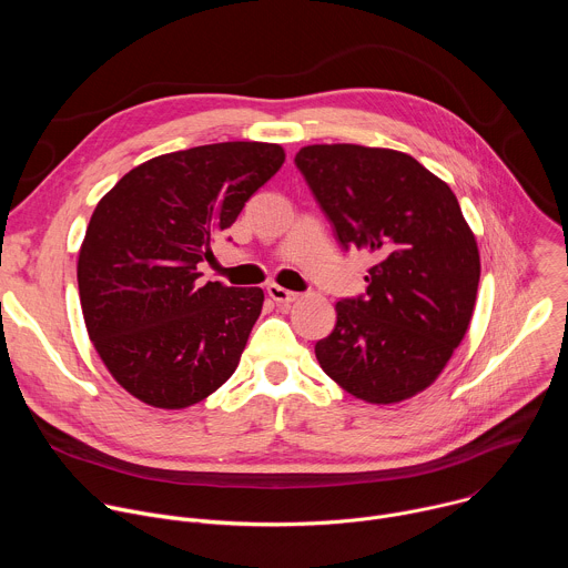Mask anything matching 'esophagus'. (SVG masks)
<instances>
[{
  "label": "esophagus",
  "instance_id": "1",
  "mask_svg": "<svg viewBox=\"0 0 568 568\" xmlns=\"http://www.w3.org/2000/svg\"><path fill=\"white\" fill-rule=\"evenodd\" d=\"M267 294H270V298H274L276 303H283V305L294 303V301L298 298L296 292H290V290L281 287V285H270V287H267Z\"/></svg>",
  "mask_w": 568,
  "mask_h": 568
}]
</instances>
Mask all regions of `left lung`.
<instances>
[{"label":"left lung","mask_w":568,"mask_h":568,"mask_svg":"<svg viewBox=\"0 0 568 568\" xmlns=\"http://www.w3.org/2000/svg\"><path fill=\"white\" fill-rule=\"evenodd\" d=\"M296 166L346 250L371 252L366 296L335 305L314 353L344 390L395 404L432 386L463 342L478 290L476 237L452 189L412 154L316 143Z\"/></svg>","instance_id":"obj_1"}]
</instances>
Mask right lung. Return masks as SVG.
<instances>
[{
    "mask_svg": "<svg viewBox=\"0 0 568 568\" xmlns=\"http://www.w3.org/2000/svg\"><path fill=\"white\" fill-rule=\"evenodd\" d=\"M285 161L278 143L159 154L101 197L78 252L88 335L112 377L156 409H186L237 368L261 287L202 285L211 242Z\"/></svg>",
    "mask_w": 568,
    "mask_h": 568,
    "instance_id": "obj_1",
    "label": "right lung"
}]
</instances>
